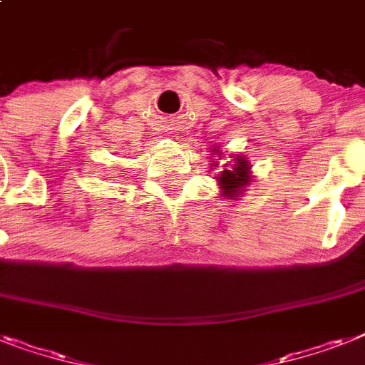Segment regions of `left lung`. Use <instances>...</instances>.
I'll return each instance as SVG.
<instances>
[{
    "instance_id": "1",
    "label": "left lung",
    "mask_w": 365,
    "mask_h": 365,
    "mask_svg": "<svg viewBox=\"0 0 365 365\" xmlns=\"http://www.w3.org/2000/svg\"><path fill=\"white\" fill-rule=\"evenodd\" d=\"M210 153L212 155L220 156L224 155L222 149L215 145V149L210 147ZM231 164H224L220 175L216 177L218 180V188L220 195L222 197H227V200H237V197H242V194L246 192V186H250L254 182V173H252V165H250V160L242 155H230ZM212 168H218V162L212 160Z\"/></svg>"
}]
</instances>
